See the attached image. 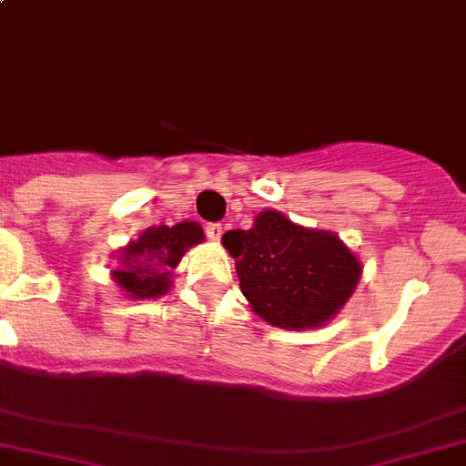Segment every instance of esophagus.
Here are the masks:
<instances>
[{"label": "esophagus", "mask_w": 466, "mask_h": 466, "mask_svg": "<svg viewBox=\"0 0 466 466\" xmlns=\"http://www.w3.org/2000/svg\"><path fill=\"white\" fill-rule=\"evenodd\" d=\"M206 234H208L210 241H220V237H222V225H220V222H213V225L206 227Z\"/></svg>", "instance_id": "obj_1"}]
</instances>
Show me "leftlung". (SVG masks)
Here are the masks:
<instances>
[{"mask_svg": "<svg viewBox=\"0 0 466 466\" xmlns=\"http://www.w3.org/2000/svg\"><path fill=\"white\" fill-rule=\"evenodd\" d=\"M222 246L234 258L239 289L258 318L281 329H318L355 293L362 263L329 229L260 210L251 229H229Z\"/></svg>", "mask_w": 466, "mask_h": 466, "instance_id": "8db88e82", "label": "left lung"}]
</instances>
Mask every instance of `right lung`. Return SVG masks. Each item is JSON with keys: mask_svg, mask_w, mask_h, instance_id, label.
Wrapping results in <instances>:
<instances>
[{"mask_svg": "<svg viewBox=\"0 0 466 466\" xmlns=\"http://www.w3.org/2000/svg\"><path fill=\"white\" fill-rule=\"evenodd\" d=\"M203 239L198 222L148 227L116 253L118 268L111 269V279L130 300L160 299L173 287V269L182 256Z\"/></svg>", "mask_w": 466, "mask_h": 466, "instance_id": "1", "label": "right lung"}]
</instances>
